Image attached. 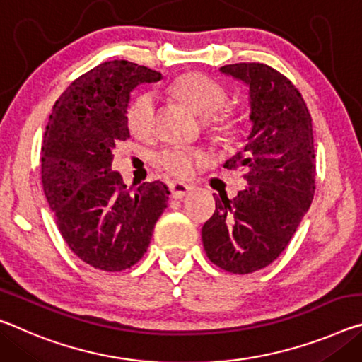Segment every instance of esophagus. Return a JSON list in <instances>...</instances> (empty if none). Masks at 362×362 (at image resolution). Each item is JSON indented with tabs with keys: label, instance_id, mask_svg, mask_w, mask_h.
Masks as SVG:
<instances>
[{
	"label": "esophagus",
	"instance_id": "obj_1",
	"mask_svg": "<svg viewBox=\"0 0 362 362\" xmlns=\"http://www.w3.org/2000/svg\"><path fill=\"white\" fill-rule=\"evenodd\" d=\"M169 188H170L172 198H175V199L183 198L188 192L192 190V187L187 185V183H183V182H172Z\"/></svg>",
	"mask_w": 362,
	"mask_h": 362
}]
</instances>
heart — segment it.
I'll use <instances>...</instances> for the list:
<instances>
[{
    "instance_id": "b5f03b06",
    "label": "heart",
    "mask_w": 362,
    "mask_h": 362,
    "mask_svg": "<svg viewBox=\"0 0 362 362\" xmlns=\"http://www.w3.org/2000/svg\"><path fill=\"white\" fill-rule=\"evenodd\" d=\"M172 91L197 112L198 116L208 119V125L217 134H228L235 127V120L228 114H217L227 101V91L216 80L203 74H188L172 85ZM154 119H156V96L151 91H141L135 96L127 109V125L132 134L148 136L153 134ZM203 156L187 148L172 146L163 150L156 156V164L170 175L187 177L192 174L194 165Z\"/></svg>"
}]
</instances>
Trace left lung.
Returning <instances> with one entry per match:
<instances>
[{"label":"left lung","instance_id":"1","mask_svg":"<svg viewBox=\"0 0 362 362\" xmlns=\"http://www.w3.org/2000/svg\"><path fill=\"white\" fill-rule=\"evenodd\" d=\"M219 71L248 87L251 130L223 168L245 170L246 187L232 199L216 197L204 223L206 255L232 274H251L286 248L311 206L315 183L313 122L305 100L282 74L259 62Z\"/></svg>","mask_w":362,"mask_h":362}]
</instances>
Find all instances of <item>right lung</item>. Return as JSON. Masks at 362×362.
Masks as SVG:
<instances>
[{
	"instance_id": "right-lung-1",
	"label": "right lung",
	"mask_w": 362,
	"mask_h": 362,
	"mask_svg": "<svg viewBox=\"0 0 362 362\" xmlns=\"http://www.w3.org/2000/svg\"><path fill=\"white\" fill-rule=\"evenodd\" d=\"M160 72L107 61L69 85L53 106L42 146V183L57 228L88 266L119 272L139 262L168 208L163 182L130 192L112 170V150L130 136L127 107L140 83Z\"/></svg>"
}]
</instances>
